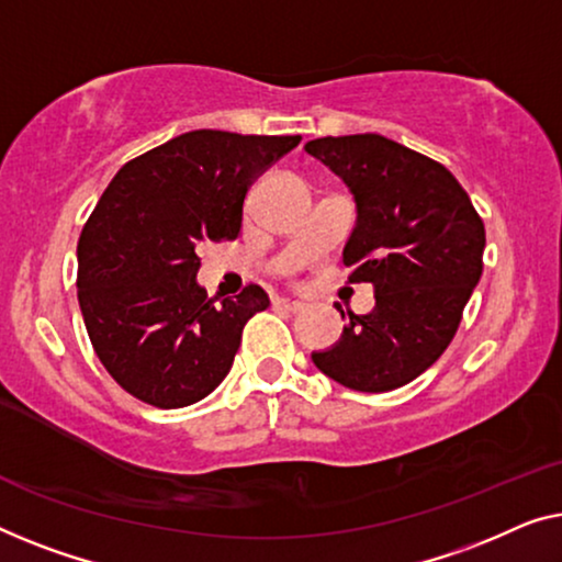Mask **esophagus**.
Segmentation results:
<instances>
[{
  "mask_svg": "<svg viewBox=\"0 0 562 562\" xmlns=\"http://www.w3.org/2000/svg\"><path fill=\"white\" fill-rule=\"evenodd\" d=\"M274 305H278V307H284V311H290V313H300V311H305V303H303V300H295V297H278V300H274Z\"/></svg>",
  "mask_w": 562,
  "mask_h": 562,
  "instance_id": "34e87169",
  "label": "esophagus"
}]
</instances>
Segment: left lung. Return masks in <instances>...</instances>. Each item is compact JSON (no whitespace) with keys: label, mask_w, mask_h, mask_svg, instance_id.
<instances>
[{"label":"left lung","mask_w":562,"mask_h":562,"mask_svg":"<svg viewBox=\"0 0 562 562\" xmlns=\"http://www.w3.org/2000/svg\"><path fill=\"white\" fill-rule=\"evenodd\" d=\"M305 153L353 193L344 265L353 267L349 282H371L376 297L367 315L349 311L341 341L313 363L349 390H397L453 341L484 270V221L453 172L382 134L311 139Z\"/></svg>","instance_id":"left-lung-1"}]
</instances>
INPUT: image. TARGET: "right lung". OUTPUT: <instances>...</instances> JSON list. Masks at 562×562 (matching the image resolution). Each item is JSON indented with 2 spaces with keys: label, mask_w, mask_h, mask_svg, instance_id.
<instances>
[{
  "label": "right lung",
  "mask_w": 562,
  "mask_h": 562,
  "mask_svg": "<svg viewBox=\"0 0 562 562\" xmlns=\"http://www.w3.org/2000/svg\"><path fill=\"white\" fill-rule=\"evenodd\" d=\"M300 139L186 132L109 183L78 239V305L99 361L132 397L176 409L224 382L270 297L259 284L221 303L205 295L199 247L239 236L249 186Z\"/></svg>",
  "instance_id": "obj_1"
}]
</instances>
